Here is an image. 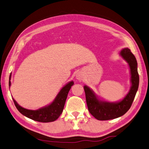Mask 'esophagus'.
<instances>
[{
	"mask_svg": "<svg viewBox=\"0 0 149 149\" xmlns=\"http://www.w3.org/2000/svg\"><path fill=\"white\" fill-rule=\"evenodd\" d=\"M77 79H78L79 80H81V79H82V76H81V75L78 74V75H77Z\"/></svg>",
	"mask_w": 149,
	"mask_h": 149,
	"instance_id": "34e87169",
	"label": "esophagus"
}]
</instances>
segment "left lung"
<instances>
[{"mask_svg":"<svg viewBox=\"0 0 149 149\" xmlns=\"http://www.w3.org/2000/svg\"><path fill=\"white\" fill-rule=\"evenodd\" d=\"M120 55L129 63L132 83L129 92L123 100L114 103L100 101L96 97L92 90L88 86H84L88 109L90 113L98 120H109L124 115L130 109L138 89L139 79L137 66L138 63L135 56L129 48L122 49Z\"/></svg>","mask_w":149,"mask_h":149,"instance_id":"obj_1","label":"left lung"}]
</instances>
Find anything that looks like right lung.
Here are the masks:
<instances>
[{
  "label": "right lung",
  "mask_w": 149,
  "mask_h": 149,
  "mask_svg": "<svg viewBox=\"0 0 149 149\" xmlns=\"http://www.w3.org/2000/svg\"><path fill=\"white\" fill-rule=\"evenodd\" d=\"M10 77L11 75L10 76ZM73 84H74L73 81H71V82L66 84L61 90V91L57 95L55 100L52 102V103L47 107H45L37 110H31L24 109V108L19 105L15 100H14L13 99V100L17 110L22 115L25 116L26 117L33 119L34 121L42 122V123L54 121L58 119V118L62 113L67 98V95H68L69 90H70ZM10 85L11 82L10 81H9V86Z\"/></svg>",
  "instance_id": "add662e5"
}]
</instances>
